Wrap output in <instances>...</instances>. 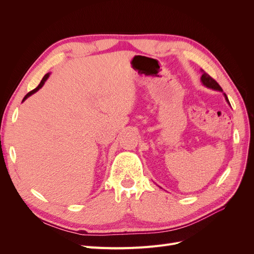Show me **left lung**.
I'll return each instance as SVG.
<instances>
[{"label":"left lung","mask_w":254,"mask_h":254,"mask_svg":"<svg viewBox=\"0 0 254 254\" xmlns=\"http://www.w3.org/2000/svg\"><path fill=\"white\" fill-rule=\"evenodd\" d=\"M201 72H202V75H201V78H200V81H201V83L203 84L204 87H206V88H209V89H212V90H215V91H219V92H222V89H221V87L219 86V84L215 81L211 76L209 75V74H206L204 71H202L201 70ZM222 94H224V96H225V99H226V102L230 105V103H229V99H228V97H227V95H226V93H224V92H222Z\"/></svg>","instance_id":"left-lung-1"}]
</instances>
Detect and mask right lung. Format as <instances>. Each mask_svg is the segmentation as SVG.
Returning <instances> with one entry per match:
<instances>
[{"label": "right lung", "instance_id": "add662e5", "mask_svg": "<svg viewBox=\"0 0 254 254\" xmlns=\"http://www.w3.org/2000/svg\"><path fill=\"white\" fill-rule=\"evenodd\" d=\"M50 75H51V73H47V74H45V75H44V77H43V78H42V80H41V82L39 83V86H38V87H37L36 89H34L33 91H30V92H28V93H27V94H26V95L24 96V98H23V101H22V103H23V102H24V101H25V99H27V98H28V97H29L30 95H33L34 93H36V92H37V91H39V90H40V89H41V88L43 87V84L45 83V81H47V80H48V78L50 77Z\"/></svg>", "mask_w": 254, "mask_h": 254}]
</instances>
